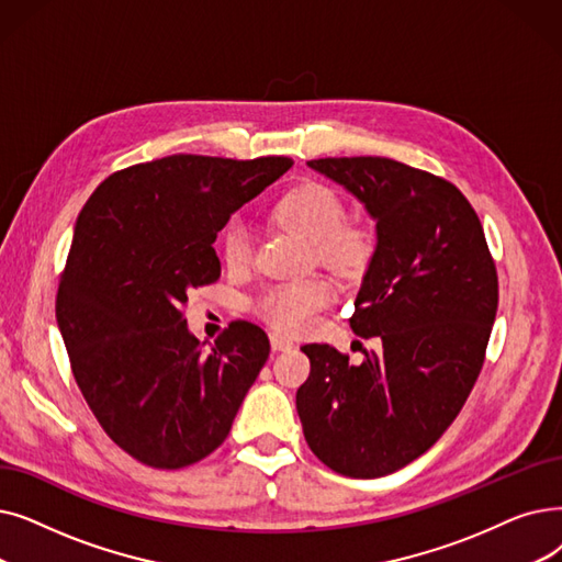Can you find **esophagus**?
<instances>
[{
	"label": "esophagus",
	"instance_id": "obj_1",
	"mask_svg": "<svg viewBox=\"0 0 562 562\" xmlns=\"http://www.w3.org/2000/svg\"><path fill=\"white\" fill-rule=\"evenodd\" d=\"M268 337H271V347H273V351H286V349L294 347V341L286 339V337H282V335H278V333H271Z\"/></svg>",
	"mask_w": 562,
	"mask_h": 562
}]
</instances>
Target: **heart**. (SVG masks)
I'll list each match as a JSON object with an SVG mask.
<instances>
[{
  "instance_id": "b5f03b06",
  "label": "heart",
  "mask_w": 562,
  "mask_h": 562,
  "mask_svg": "<svg viewBox=\"0 0 562 562\" xmlns=\"http://www.w3.org/2000/svg\"><path fill=\"white\" fill-rule=\"evenodd\" d=\"M276 217L289 232L312 243L316 257L337 271H360L370 261L374 236L364 225L345 223L347 206L339 194L319 183H305L286 192L276 206ZM221 252L227 266L243 268L252 257L248 227L232 221L221 238ZM335 299L328 280L314 278L303 282H282L266 286L255 310L263 322L284 333H303L314 316Z\"/></svg>"
}]
</instances>
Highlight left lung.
Listing matches in <instances>:
<instances>
[{
	"label": "left lung",
	"mask_w": 562,
	"mask_h": 562,
	"mask_svg": "<svg viewBox=\"0 0 562 562\" xmlns=\"http://www.w3.org/2000/svg\"><path fill=\"white\" fill-rule=\"evenodd\" d=\"M307 165L376 221L349 324L381 347L351 364L330 345H305L299 418L328 469L381 477L425 454L469 400L496 319V263L477 213L450 181L379 156Z\"/></svg>",
	"instance_id": "obj_1"
}]
</instances>
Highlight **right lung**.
I'll return each instance as SVG.
<instances>
[{
    "mask_svg": "<svg viewBox=\"0 0 562 562\" xmlns=\"http://www.w3.org/2000/svg\"><path fill=\"white\" fill-rule=\"evenodd\" d=\"M294 165L177 154L108 177L78 215L57 324L82 395L112 441L154 469H183L227 438L271 351L232 322L204 351L188 291L221 278L213 243L234 211Z\"/></svg>",
    "mask_w": 562,
    "mask_h": 562,
    "instance_id": "obj_1",
    "label": "right lung"
}]
</instances>
